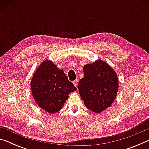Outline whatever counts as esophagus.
<instances>
[{
    "mask_svg": "<svg viewBox=\"0 0 149 149\" xmlns=\"http://www.w3.org/2000/svg\"><path fill=\"white\" fill-rule=\"evenodd\" d=\"M73 84H74V86H75V87H77V84H78V81H77V79L74 80V81H73Z\"/></svg>",
    "mask_w": 149,
    "mask_h": 149,
    "instance_id": "esophagus-1",
    "label": "esophagus"
}]
</instances>
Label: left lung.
Returning <instances> with one entry per match:
<instances>
[{
  "label": "left lung",
  "instance_id": "obj_1",
  "mask_svg": "<svg viewBox=\"0 0 149 149\" xmlns=\"http://www.w3.org/2000/svg\"><path fill=\"white\" fill-rule=\"evenodd\" d=\"M84 77L77 85L80 97L88 109L100 114L109 108L119 88L116 72L109 64L97 60L84 67Z\"/></svg>",
  "mask_w": 149,
  "mask_h": 149
}]
</instances>
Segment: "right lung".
<instances>
[{"label": "right lung", "instance_id": "add662e5", "mask_svg": "<svg viewBox=\"0 0 149 149\" xmlns=\"http://www.w3.org/2000/svg\"><path fill=\"white\" fill-rule=\"evenodd\" d=\"M30 87L37 104L49 114L61 110L70 93L77 91L63 70L50 60L40 64L33 75Z\"/></svg>", "mask_w": 149, "mask_h": 149}]
</instances>
